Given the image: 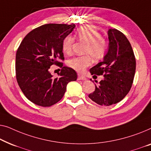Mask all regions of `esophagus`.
Instances as JSON below:
<instances>
[{
    "instance_id": "esophagus-1",
    "label": "esophagus",
    "mask_w": 151,
    "mask_h": 151,
    "mask_svg": "<svg viewBox=\"0 0 151 151\" xmlns=\"http://www.w3.org/2000/svg\"><path fill=\"white\" fill-rule=\"evenodd\" d=\"M78 80H81V81H86V76L82 75H78Z\"/></svg>"
}]
</instances>
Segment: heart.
<instances>
[{
    "mask_svg": "<svg viewBox=\"0 0 151 151\" xmlns=\"http://www.w3.org/2000/svg\"><path fill=\"white\" fill-rule=\"evenodd\" d=\"M76 37L86 44L85 53L90 55L94 60H100L105 56L107 51V42L101 34L92 25H87L79 28L76 31ZM74 42L73 37L68 35L63 40L62 50L66 54H70ZM89 55L75 57L68 61V65L76 71L82 72L86 68L91 65L92 60Z\"/></svg>",
    "mask_w": 151,
    "mask_h": 151,
    "instance_id": "obj_1",
    "label": "heart"
}]
</instances>
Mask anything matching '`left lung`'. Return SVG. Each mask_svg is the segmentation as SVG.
<instances>
[{
  "label": "left lung",
  "mask_w": 151,
  "mask_h": 151,
  "mask_svg": "<svg viewBox=\"0 0 151 151\" xmlns=\"http://www.w3.org/2000/svg\"><path fill=\"white\" fill-rule=\"evenodd\" d=\"M107 35V53L101 62L90 70L91 75L105 74L104 79L99 84L95 83L94 92L88 96L104 106L117 103L126 96L132 86L136 67L135 55L126 36L116 29H109Z\"/></svg>",
  "instance_id": "left-lung-1"
}]
</instances>
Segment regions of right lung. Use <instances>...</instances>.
<instances>
[{
    "label": "right lung",
    "instance_id": "add662e5",
    "mask_svg": "<svg viewBox=\"0 0 151 151\" xmlns=\"http://www.w3.org/2000/svg\"><path fill=\"white\" fill-rule=\"evenodd\" d=\"M75 24H46L25 36L16 55V74L18 86L29 101L42 107H50L64 95L69 82L76 81L75 70L63 66L62 42L73 32ZM62 67L60 77L54 79L50 65Z\"/></svg>",
    "mask_w": 151,
    "mask_h": 151
}]
</instances>
